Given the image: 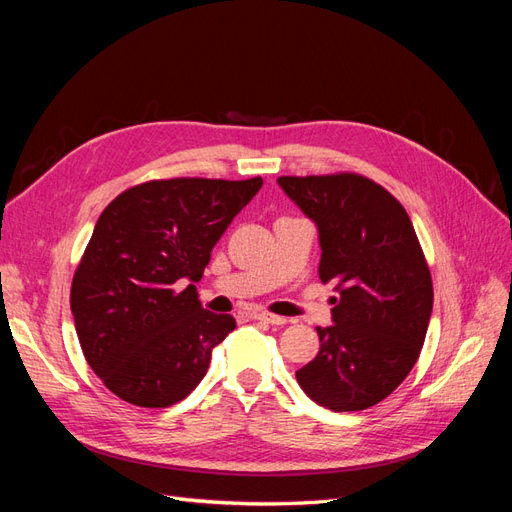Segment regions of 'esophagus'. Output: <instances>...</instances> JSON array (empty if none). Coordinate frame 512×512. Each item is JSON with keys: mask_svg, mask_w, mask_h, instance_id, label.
<instances>
[{"mask_svg": "<svg viewBox=\"0 0 512 512\" xmlns=\"http://www.w3.org/2000/svg\"><path fill=\"white\" fill-rule=\"evenodd\" d=\"M252 318L260 320V322H267V324H286L288 322L284 316H275V314H269V312H254Z\"/></svg>", "mask_w": 512, "mask_h": 512, "instance_id": "1", "label": "esophagus"}]
</instances>
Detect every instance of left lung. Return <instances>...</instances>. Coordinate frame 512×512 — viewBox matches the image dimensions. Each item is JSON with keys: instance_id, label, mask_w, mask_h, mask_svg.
Wrapping results in <instances>:
<instances>
[{"instance_id": "left-lung-1", "label": "left lung", "mask_w": 512, "mask_h": 512, "mask_svg": "<svg viewBox=\"0 0 512 512\" xmlns=\"http://www.w3.org/2000/svg\"><path fill=\"white\" fill-rule=\"evenodd\" d=\"M286 196L318 226L322 284H335L331 327L297 371L301 389L333 412L389 397L421 354L433 286L421 243L399 200L354 173L280 177Z\"/></svg>"}]
</instances>
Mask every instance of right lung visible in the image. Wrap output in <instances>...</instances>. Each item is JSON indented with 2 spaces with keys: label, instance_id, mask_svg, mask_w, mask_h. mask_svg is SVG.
<instances>
[{
  "label": "right lung",
  "instance_id": "add662e5",
  "mask_svg": "<svg viewBox=\"0 0 512 512\" xmlns=\"http://www.w3.org/2000/svg\"><path fill=\"white\" fill-rule=\"evenodd\" d=\"M260 188V177L147 181L102 211L70 309L89 367L119 399L168 408L205 378L211 350L237 322L200 305L194 284Z\"/></svg>",
  "mask_w": 512,
  "mask_h": 512
}]
</instances>
